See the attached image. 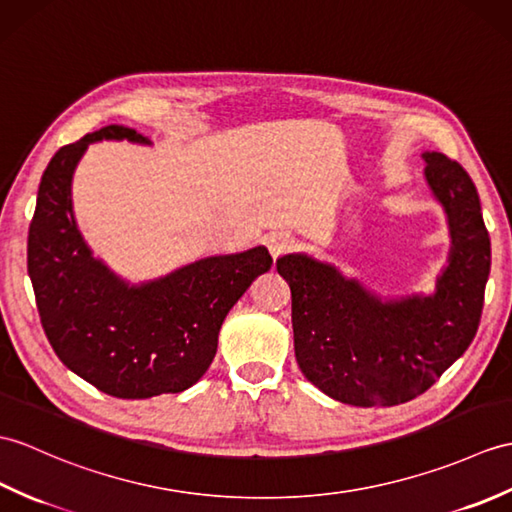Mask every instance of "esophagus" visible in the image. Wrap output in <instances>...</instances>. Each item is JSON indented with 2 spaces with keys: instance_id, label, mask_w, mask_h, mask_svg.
Here are the masks:
<instances>
[{
  "instance_id": "esophagus-1",
  "label": "esophagus",
  "mask_w": 512,
  "mask_h": 512,
  "mask_svg": "<svg viewBox=\"0 0 512 512\" xmlns=\"http://www.w3.org/2000/svg\"><path fill=\"white\" fill-rule=\"evenodd\" d=\"M292 246H294V240H292L290 235H285V233H275V235L268 237V251H270V255L275 257V259L279 255H283V253H288Z\"/></svg>"
}]
</instances>
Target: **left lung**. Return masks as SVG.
<instances>
[{"mask_svg":"<svg viewBox=\"0 0 512 512\" xmlns=\"http://www.w3.org/2000/svg\"><path fill=\"white\" fill-rule=\"evenodd\" d=\"M423 159L451 237L432 294L384 301L305 253L277 259L292 292L296 362L314 386L349 406H397L421 395L469 349L480 325L491 240L478 189L445 154L423 152Z\"/></svg>","mask_w":512,"mask_h":512,"instance_id":"1","label":"left lung"}]
</instances>
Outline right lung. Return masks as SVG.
I'll return each instance as SVG.
<instances>
[{
	"instance_id": "right-lung-1",
	"label": "right lung",
	"mask_w": 512,
	"mask_h": 512,
	"mask_svg": "<svg viewBox=\"0 0 512 512\" xmlns=\"http://www.w3.org/2000/svg\"><path fill=\"white\" fill-rule=\"evenodd\" d=\"M150 146L126 126H104L63 146L41 176L28 233V275L45 336L69 371L117 399L183 392L207 373L237 299L270 270L266 246L211 255L170 275L130 283L93 257L71 205L76 165L93 141Z\"/></svg>"
}]
</instances>
